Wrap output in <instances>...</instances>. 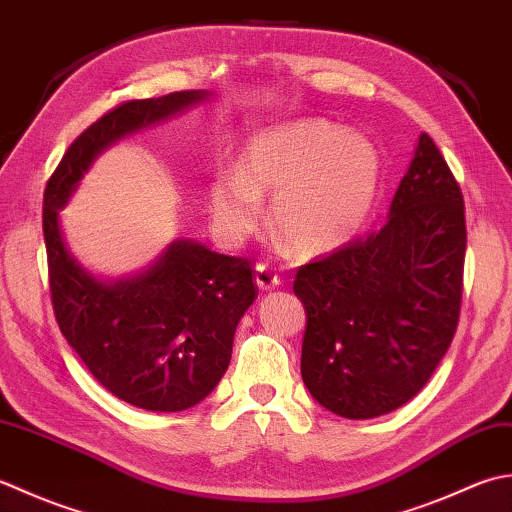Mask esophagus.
<instances>
[{
	"mask_svg": "<svg viewBox=\"0 0 512 512\" xmlns=\"http://www.w3.org/2000/svg\"><path fill=\"white\" fill-rule=\"evenodd\" d=\"M256 285L260 289H265V291L276 289L280 285V276L276 274L274 269L267 267L265 263H258L256 265Z\"/></svg>",
	"mask_w": 512,
	"mask_h": 512,
	"instance_id": "34e87169",
	"label": "esophagus"
}]
</instances>
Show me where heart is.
<instances>
[{"label": "heart", "mask_w": 512, "mask_h": 512, "mask_svg": "<svg viewBox=\"0 0 512 512\" xmlns=\"http://www.w3.org/2000/svg\"><path fill=\"white\" fill-rule=\"evenodd\" d=\"M382 181V159L362 134L327 121L280 125L243 150L238 172H218L210 212L227 241L241 243L263 221L274 196V221L300 254H325L367 225Z\"/></svg>", "instance_id": "b5f03b06"}]
</instances>
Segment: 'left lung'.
Here are the masks:
<instances>
[{
    "instance_id": "left-lung-1",
    "label": "left lung",
    "mask_w": 512,
    "mask_h": 512,
    "mask_svg": "<svg viewBox=\"0 0 512 512\" xmlns=\"http://www.w3.org/2000/svg\"><path fill=\"white\" fill-rule=\"evenodd\" d=\"M464 254L462 190L422 134L380 232L296 271L300 373L320 406L369 420L420 393L455 336Z\"/></svg>"
}]
</instances>
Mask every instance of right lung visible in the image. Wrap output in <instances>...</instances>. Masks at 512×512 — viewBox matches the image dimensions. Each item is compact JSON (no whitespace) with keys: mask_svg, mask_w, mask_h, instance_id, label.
Returning <instances> with one entry per match:
<instances>
[{"mask_svg":"<svg viewBox=\"0 0 512 512\" xmlns=\"http://www.w3.org/2000/svg\"><path fill=\"white\" fill-rule=\"evenodd\" d=\"M207 97L203 90H183L112 108L70 143L44 192L50 298L59 329L103 387L145 411H185L221 382L238 320L258 296L252 265L201 243L174 241L141 274L99 280L68 252L59 210L108 145Z\"/></svg>","mask_w":512,"mask_h":512,"instance_id":"1","label":"right lung"}]
</instances>
